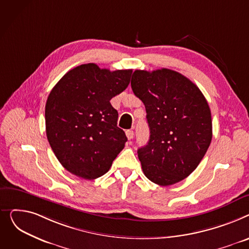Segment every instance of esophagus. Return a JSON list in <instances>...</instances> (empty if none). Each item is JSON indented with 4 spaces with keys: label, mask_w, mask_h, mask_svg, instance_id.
I'll list each match as a JSON object with an SVG mask.
<instances>
[{
    "label": "esophagus",
    "mask_w": 249,
    "mask_h": 249,
    "mask_svg": "<svg viewBox=\"0 0 249 249\" xmlns=\"http://www.w3.org/2000/svg\"><path fill=\"white\" fill-rule=\"evenodd\" d=\"M125 135H126V138H127L128 140H131V139L134 138V136H135V134H134V130L127 129V130L125 131Z\"/></svg>",
    "instance_id": "obj_1"
}]
</instances>
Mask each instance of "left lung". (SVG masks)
<instances>
[{"mask_svg":"<svg viewBox=\"0 0 249 249\" xmlns=\"http://www.w3.org/2000/svg\"><path fill=\"white\" fill-rule=\"evenodd\" d=\"M131 89L144 105L148 144L138 150L142 169L160 186L176 184L200 164L212 140V119L201 90L181 73L167 68L136 70Z\"/></svg>","mask_w":249,"mask_h":249,"instance_id":"obj_1","label":"left lung"}]
</instances>
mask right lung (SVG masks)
<instances>
[{
    "label": "right lung",
    "mask_w": 249,
    "mask_h": 249,
    "mask_svg": "<svg viewBox=\"0 0 249 249\" xmlns=\"http://www.w3.org/2000/svg\"><path fill=\"white\" fill-rule=\"evenodd\" d=\"M131 72L82 64L52 89L45 106L46 135L56 158L71 174L96 179L124 148L127 139L109 100L126 89Z\"/></svg>",
    "instance_id": "right-lung-1"
}]
</instances>
